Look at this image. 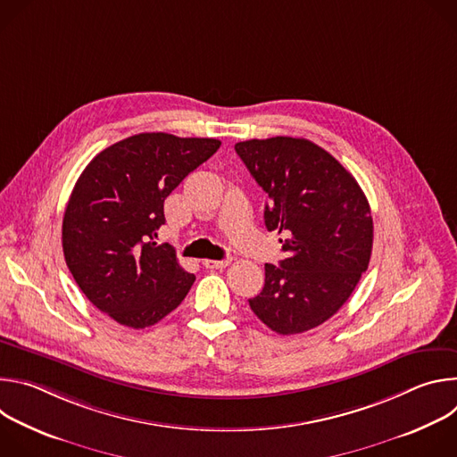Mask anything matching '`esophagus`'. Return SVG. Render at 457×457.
Listing matches in <instances>:
<instances>
[{"label": "esophagus", "mask_w": 457, "mask_h": 457, "mask_svg": "<svg viewBox=\"0 0 457 457\" xmlns=\"http://www.w3.org/2000/svg\"><path fill=\"white\" fill-rule=\"evenodd\" d=\"M203 264H204L206 270H224V268H228L231 264V258L228 256L224 260H204Z\"/></svg>", "instance_id": "34e87169"}]
</instances>
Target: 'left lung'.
Masks as SVG:
<instances>
[{"instance_id":"obj_1","label":"left lung","mask_w":457,"mask_h":457,"mask_svg":"<svg viewBox=\"0 0 457 457\" xmlns=\"http://www.w3.org/2000/svg\"><path fill=\"white\" fill-rule=\"evenodd\" d=\"M235 152L268 193L266 228L287 235V258L266 264L264 289L249 307L284 337L318 328L369 268L372 217L365 193L329 152L307 139H251L237 143Z\"/></svg>"}]
</instances>
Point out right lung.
<instances>
[{"instance_id":"add662e5","label":"right lung","mask_w":457,"mask_h":457,"mask_svg":"<svg viewBox=\"0 0 457 457\" xmlns=\"http://www.w3.org/2000/svg\"><path fill=\"white\" fill-rule=\"evenodd\" d=\"M220 148L219 139L139 134L97 154L62 217V253L85 296L117 323L145 329L184 300L195 275L168 244L164 201Z\"/></svg>"}]
</instances>
